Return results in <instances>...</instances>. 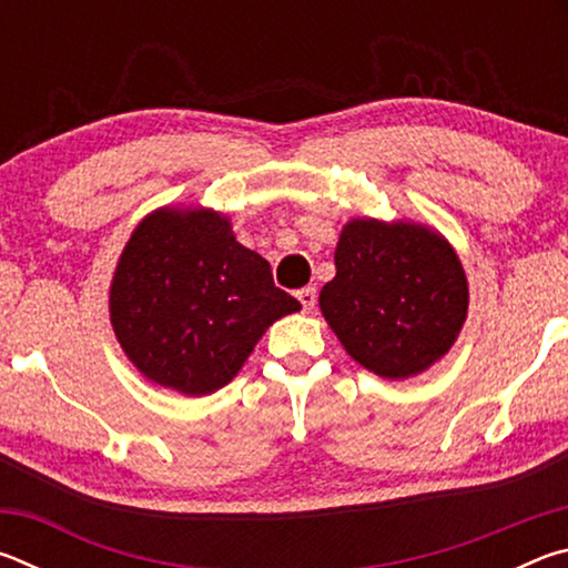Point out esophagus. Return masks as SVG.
Wrapping results in <instances>:
<instances>
[{"instance_id":"esophagus-1","label":"esophagus","mask_w":568,"mask_h":568,"mask_svg":"<svg viewBox=\"0 0 568 568\" xmlns=\"http://www.w3.org/2000/svg\"><path fill=\"white\" fill-rule=\"evenodd\" d=\"M297 301H301L303 311L311 313L315 307V301H318V293H315V287H303V291H297Z\"/></svg>"}]
</instances>
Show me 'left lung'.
<instances>
[{
    "label": "left lung",
    "mask_w": 568,
    "mask_h": 568,
    "mask_svg": "<svg viewBox=\"0 0 568 568\" xmlns=\"http://www.w3.org/2000/svg\"><path fill=\"white\" fill-rule=\"evenodd\" d=\"M321 311L343 348L381 378L430 368L456 343L468 283L444 235L416 223L351 220L335 247Z\"/></svg>",
    "instance_id": "left-lung-1"
}]
</instances>
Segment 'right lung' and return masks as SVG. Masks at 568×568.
<instances>
[{
  "instance_id": "right-lung-1",
  "label": "right lung",
  "mask_w": 568,
  "mask_h": 568,
  "mask_svg": "<svg viewBox=\"0 0 568 568\" xmlns=\"http://www.w3.org/2000/svg\"><path fill=\"white\" fill-rule=\"evenodd\" d=\"M301 311L271 263L205 207H160L134 227L110 287V318L142 376L182 396L227 386L271 325Z\"/></svg>"
}]
</instances>
